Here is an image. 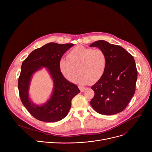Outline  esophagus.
<instances>
[{"instance_id": "1", "label": "esophagus", "mask_w": 152, "mask_h": 152, "mask_svg": "<svg viewBox=\"0 0 152 152\" xmlns=\"http://www.w3.org/2000/svg\"><path fill=\"white\" fill-rule=\"evenodd\" d=\"M79 88L81 92H83L85 90H86V88H84V87H83V86H79Z\"/></svg>"}]
</instances>
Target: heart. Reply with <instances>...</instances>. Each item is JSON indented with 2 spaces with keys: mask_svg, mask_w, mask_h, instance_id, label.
I'll return each instance as SVG.
<instances>
[{
  "mask_svg": "<svg viewBox=\"0 0 152 152\" xmlns=\"http://www.w3.org/2000/svg\"><path fill=\"white\" fill-rule=\"evenodd\" d=\"M67 59L59 62L60 70L67 80L81 84L95 83L103 76L107 66V56L101 49L77 46L67 55Z\"/></svg>",
  "mask_w": 152,
  "mask_h": 152,
  "instance_id": "b5f03b06",
  "label": "heart"
}]
</instances>
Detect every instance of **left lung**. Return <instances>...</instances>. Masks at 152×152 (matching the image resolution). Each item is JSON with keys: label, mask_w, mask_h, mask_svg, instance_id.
<instances>
[{"label": "left lung", "mask_w": 152, "mask_h": 152, "mask_svg": "<svg viewBox=\"0 0 152 152\" xmlns=\"http://www.w3.org/2000/svg\"><path fill=\"white\" fill-rule=\"evenodd\" d=\"M90 47L103 50L107 56L106 71L91 86L94 96L90 103L102 115H113L123 111L135 91L137 69L134 57L120 46L104 40L92 43Z\"/></svg>", "instance_id": "left-lung-1"}]
</instances>
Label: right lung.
<instances>
[{
    "mask_svg": "<svg viewBox=\"0 0 152 152\" xmlns=\"http://www.w3.org/2000/svg\"><path fill=\"white\" fill-rule=\"evenodd\" d=\"M74 45L49 42L32 51L23 61L18 81L21 102L36 119L45 122L58 121L68 114L72 99L80 93L77 85L70 82L61 72L59 62L62 56ZM42 67L49 71L54 82L51 98L42 105L34 104L28 97L32 75Z\"/></svg>",
    "mask_w": 152,
    "mask_h": 152,
    "instance_id": "right-lung-1",
    "label": "right lung"
}]
</instances>
